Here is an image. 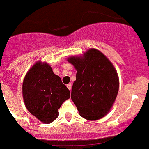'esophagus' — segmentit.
<instances>
[{"mask_svg":"<svg viewBox=\"0 0 149 149\" xmlns=\"http://www.w3.org/2000/svg\"><path fill=\"white\" fill-rule=\"evenodd\" d=\"M67 87H68V90L71 91V90H72V84H67Z\"/></svg>","mask_w":149,"mask_h":149,"instance_id":"obj_1","label":"esophagus"}]
</instances>
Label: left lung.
Here are the masks:
<instances>
[{
  "label": "left lung",
  "instance_id": "obj_1",
  "mask_svg": "<svg viewBox=\"0 0 149 149\" xmlns=\"http://www.w3.org/2000/svg\"><path fill=\"white\" fill-rule=\"evenodd\" d=\"M68 61L77 70L71 97L80 115L89 120L103 118L112 107L119 89L118 73L112 63L94 48Z\"/></svg>",
  "mask_w": 149,
  "mask_h": 149
}]
</instances>
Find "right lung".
<instances>
[{
	"instance_id": "obj_1",
	"label": "right lung",
	"mask_w": 149,
	"mask_h": 149,
	"mask_svg": "<svg viewBox=\"0 0 149 149\" xmlns=\"http://www.w3.org/2000/svg\"><path fill=\"white\" fill-rule=\"evenodd\" d=\"M22 96L29 111L44 124L59 116V109L70 98V91L47 62H37L22 84Z\"/></svg>"
}]
</instances>
